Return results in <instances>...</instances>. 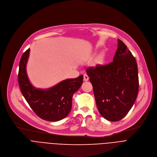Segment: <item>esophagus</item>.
Masks as SVG:
<instances>
[{
  "instance_id": "obj_1",
  "label": "esophagus",
  "mask_w": 157,
  "mask_h": 157,
  "mask_svg": "<svg viewBox=\"0 0 157 157\" xmlns=\"http://www.w3.org/2000/svg\"><path fill=\"white\" fill-rule=\"evenodd\" d=\"M89 80V77L88 76L86 75V74H84V81H87Z\"/></svg>"
}]
</instances>
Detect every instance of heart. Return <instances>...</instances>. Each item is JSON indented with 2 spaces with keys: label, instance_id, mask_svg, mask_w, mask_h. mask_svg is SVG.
I'll return each instance as SVG.
<instances>
[{
  "label": "heart",
  "instance_id": "1",
  "mask_svg": "<svg viewBox=\"0 0 157 157\" xmlns=\"http://www.w3.org/2000/svg\"><path fill=\"white\" fill-rule=\"evenodd\" d=\"M102 60V56H100L99 58V62H101Z\"/></svg>",
  "mask_w": 157,
  "mask_h": 157
}]
</instances>
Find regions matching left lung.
Returning a JSON list of instances; mask_svg holds the SVG:
<instances>
[{
	"mask_svg": "<svg viewBox=\"0 0 157 157\" xmlns=\"http://www.w3.org/2000/svg\"><path fill=\"white\" fill-rule=\"evenodd\" d=\"M93 87L101 115L109 121H119L132 107L139 92L138 68L136 58L118 39L113 62L86 70Z\"/></svg>",
	"mask_w": 157,
	"mask_h": 157,
	"instance_id": "1",
	"label": "left lung"
}]
</instances>
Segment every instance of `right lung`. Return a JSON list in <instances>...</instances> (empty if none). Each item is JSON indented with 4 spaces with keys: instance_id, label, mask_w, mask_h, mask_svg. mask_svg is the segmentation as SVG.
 Returning <instances> with one entry per match:
<instances>
[{
    "instance_id": "obj_1",
    "label": "right lung",
    "mask_w": 157,
    "mask_h": 157,
    "mask_svg": "<svg viewBox=\"0 0 157 157\" xmlns=\"http://www.w3.org/2000/svg\"><path fill=\"white\" fill-rule=\"evenodd\" d=\"M29 54L30 48L22 55L19 63L18 81L21 92L39 117L48 121H60L70 113L73 96L82 85L83 75L63 80L48 89H36L30 83L27 74Z\"/></svg>"
}]
</instances>
